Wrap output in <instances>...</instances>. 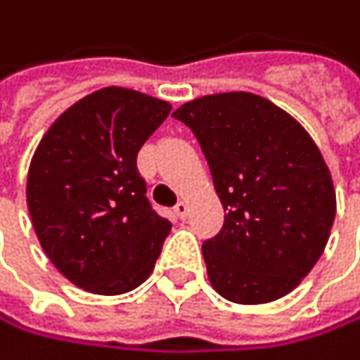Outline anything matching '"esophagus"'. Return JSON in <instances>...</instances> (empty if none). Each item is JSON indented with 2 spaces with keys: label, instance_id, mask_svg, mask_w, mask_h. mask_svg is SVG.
Wrapping results in <instances>:
<instances>
[{
  "label": "esophagus",
  "instance_id": "1",
  "mask_svg": "<svg viewBox=\"0 0 360 360\" xmlns=\"http://www.w3.org/2000/svg\"><path fill=\"white\" fill-rule=\"evenodd\" d=\"M188 213H190V207H188V202H186V200H179V202L174 205V215H176L179 219H186V217H188Z\"/></svg>",
  "mask_w": 360,
  "mask_h": 360
}]
</instances>
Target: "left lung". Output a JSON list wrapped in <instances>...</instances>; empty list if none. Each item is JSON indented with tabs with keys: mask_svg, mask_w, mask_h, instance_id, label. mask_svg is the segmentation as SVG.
I'll list each match as a JSON object with an SVG mask.
<instances>
[{
	"mask_svg": "<svg viewBox=\"0 0 360 360\" xmlns=\"http://www.w3.org/2000/svg\"><path fill=\"white\" fill-rule=\"evenodd\" d=\"M172 117L192 128L224 205L202 245L213 289L234 304L291 293L323 255L335 219L331 172L306 128L253 92L194 98Z\"/></svg>",
	"mask_w": 360,
	"mask_h": 360,
	"instance_id": "obj_1",
	"label": "left lung"
}]
</instances>
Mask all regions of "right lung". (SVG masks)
<instances>
[{
    "label": "right lung",
    "instance_id": "obj_1",
    "mask_svg": "<svg viewBox=\"0 0 360 360\" xmlns=\"http://www.w3.org/2000/svg\"><path fill=\"white\" fill-rule=\"evenodd\" d=\"M168 113L166 101L101 88L63 111L33 153L35 234L54 268L88 293H128L155 266L170 221L145 196L136 153Z\"/></svg>",
    "mask_w": 360,
    "mask_h": 360
}]
</instances>
